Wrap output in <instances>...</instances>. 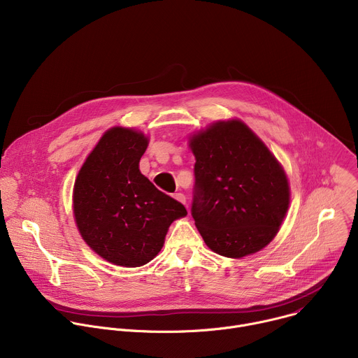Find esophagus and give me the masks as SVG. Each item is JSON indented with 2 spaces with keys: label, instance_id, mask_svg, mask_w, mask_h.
I'll return each mask as SVG.
<instances>
[{
  "label": "esophagus",
  "instance_id": "34e87169",
  "mask_svg": "<svg viewBox=\"0 0 358 358\" xmlns=\"http://www.w3.org/2000/svg\"><path fill=\"white\" fill-rule=\"evenodd\" d=\"M174 198L177 199V201H180V202H182L184 206H185V195L182 194V192H177L176 195H174Z\"/></svg>",
  "mask_w": 358,
  "mask_h": 358
}]
</instances>
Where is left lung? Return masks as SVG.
<instances>
[{"mask_svg":"<svg viewBox=\"0 0 358 358\" xmlns=\"http://www.w3.org/2000/svg\"><path fill=\"white\" fill-rule=\"evenodd\" d=\"M195 156L191 215L202 239L227 258L265 248L289 208L287 177L241 120L217 122L189 138Z\"/></svg>","mask_w":358,"mask_h":358,"instance_id":"8db88e82","label":"left lung"}]
</instances>
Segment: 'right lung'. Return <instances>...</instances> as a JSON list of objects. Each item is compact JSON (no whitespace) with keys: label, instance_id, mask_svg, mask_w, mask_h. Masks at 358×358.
I'll return each mask as SVG.
<instances>
[{"label":"right lung","instance_id":"right-lung-1","mask_svg":"<svg viewBox=\"0 0 358 358\" xmlns=\"http://www.w3.org/2000/svg\"><path fill=\"white\" fill-rule=\"evenodd\" d=\"M148 138L133 129L108 130L73 187V214L85 242L105 261L137 268L162 250L169 227L185 217L181 202L138 170Z\"/></svg>","mask_w":358,"mask_h":358}]
</instances>
